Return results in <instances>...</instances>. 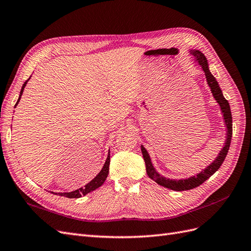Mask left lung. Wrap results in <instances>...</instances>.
<instances>
[{"label":"left lung","instance_id":"left-lung-1","mask_svg":"<svg viewBox=\"0 0 251 251\" xmlns=\"http://www.w3.org/2000/svg\"><path fill=\"white\" fill-rule=\"evenodd\" d=\"M189 52H191L192 54L195 56L196 60L199 63V65L203 69L211 93H212V95H214L217 102L219 103L220 108H221V111L223 113V117H224V123L227 127V134H226L227 136H226V140L224 143L225 146L223 147V149L221 151H220L219 156L215 159L214 162L210 163L206 169H204L202 172H200L198 175H197V176L189 177L187 179H180V180H176V179L173 180V179L165 178V177L161 176L159 173H157L153 164H151L148 151L143 148V146H141V151L143 155L144 162H146V169H147L148 176L151 180H154L159 185L173 189V191H177V192L188 191V189H192V188H195L197 186L201 185L204 181H206L210 176H212V175H214L220 169V166L222 165L227 153H228V150L230 147V141H231V136H232V117H231L229 103L223 96L222 91L219 87V83H218L217 79L215 78L214 75L210 73L206 57H205V55L199 50H191Z\"/></svg>","mask_w":251,"mask_h":251}]
</instances>
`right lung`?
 Returning <instances> with one entry per match:
<instances>
[{
  "instance_id": "right-lung-1",
  "label": "right lung",
  "mask_w": 251,
  "mask_h": 251,
  "mask_svg": "<svg viewBox=\"0 0 251 251\" xmlns=\"http://www.w3.org/2000/svg\"><path fill=\"white\" fill-rule=\"evenodd\" d=\"M29 79H30V78H28V79L24 82V85H23V87H22V89H21V92H20L19 100H18L16 105H14V108H16L17 105H18V103H19V101H20V100H21V96H22L23 92H24V88L26 87L27 81H28ZM109 166H110V151H109V155H108L107 160H105V162H104V164H103V166H102L101 171L100 172V174H98L97 176H96L93 180H91L88 184H86L83 187H80V188L76 189V191L71 192V193H58V194L55 193V195L64 196V197H67V198H80L81 196H85V195L91 193L92 191H94V189L98 188V187L101 186V185L103 184V182L105 181V179H107V177H108ZM52 193H53V192H52Z\"/></svg>"
}]
</instances>
